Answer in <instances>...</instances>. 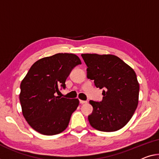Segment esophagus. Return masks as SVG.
<instances>
[{
    "mask_svg": "<svg viewBox=\"0 0 159 159\" xmlns=\"http://www.w3.org/2000/svg\"><path fill=\"white\" fill-rule=\"evenodd\" d=\"M87 101H84V100H80V104H85V103H87Z\"/></svg>",
    "mask_w": 159,
    "mask_h": 159,
    "instance_id": "34e87169",
    "label": "esophagus"
}]
</instances>
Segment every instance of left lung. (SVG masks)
<instances>
[{
	"label": "left lung",
	"mask_w": 159,
	"mask_h": 159,
	"mask_svg": "<svg viewBox=\"0 0 159 159\" xmlns=\"http://www.w3.org/2000/svg\"><path fill=\"white\" fill-rule=\"evenodd\" d=\"M87 77L103 89L101 102L90 100L93 107L88 120L92 127L111 132L121 129L132 117L139 102V84L134 70L113 55L82 54Z\"/></svg>",
	"instance_id": "1"
}]
</instances>
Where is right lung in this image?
<instances>
[{
    "label": "right lung",
    "instance_id": "right-lung-1",
    "mask_svg": "<svg viewBox=\"0 0 159 159\" xmlns=\"http://www.w3.org/2000/svg\"><path fill=\"white\" fill-rule=\"evenodd\" d=\"M77 55L58 53L38 60L20 84L22 111L32 128L44 135H55L67 127L78 99L57 96L73 68L81 65Z\"/></svg>",
    "mask_w": 159,
    "mask_h": 159
}]
</instances>
